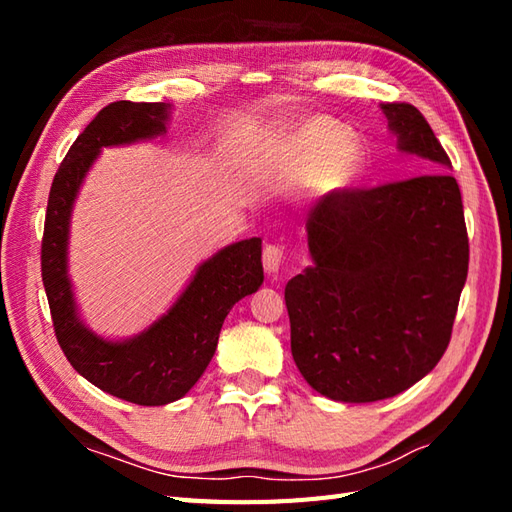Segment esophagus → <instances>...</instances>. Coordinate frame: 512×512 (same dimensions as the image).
<instances>
[{
	"mask_svg": "<svg viewBox=\"0 0 512 512\" xmlns=\"http://www.w3.org/2000/svg\"><path fill=\"white\" fill-rule=\"evenodd\" d=\"M284 262V246L281 244H266L264 246V268L266 273H279V266Z\"/></svg>",
	"mask_w": 512,
	"mask_h": 512,
	"instance_id": "34e87169",
	"label": "esophagus"
}]
</instances>
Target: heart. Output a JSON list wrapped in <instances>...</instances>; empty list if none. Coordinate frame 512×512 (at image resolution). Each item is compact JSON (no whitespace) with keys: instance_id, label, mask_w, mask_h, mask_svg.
<instances>
[{"instance_id":"obj_1","label":"heart","mask_w":512,"mask_h":512,"mask_svg":"<svg viewBox=\"0 0 512 512\" xmlns=\"http://www.w3.org/2000/svg\"><path fill=\"white\" fill-rule=\"evenodd\" d=\"M290 154L301 171H312L314 187L339 191L361 176L363 147L332 118H312L288 134Z\"/></svg>"}]
</instances>
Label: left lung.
Here are the masks:
<instances>
[{"mask_svg":"<svg viewBox=\"0 0 512 512\" xmlns=\"http://www.w3.org/2000/svg\"><path fill=\"white\" fill-rule=\"evenodd\" d=\"M398 149L451 167L409 103H380ZM312 266L286 286L290 350L312 389L374 402L418 383L447 352L469 273L462 193L447 171L339 189L306 220Z\"/></svg>","mask_w":512,"mask_h":512,"instance_id":"obj_1","label":"left lung"}]
</instances>
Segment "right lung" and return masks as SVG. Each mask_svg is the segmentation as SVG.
Returning a JSON list of instances; mask_svg holds the SVG:
<instances>
[{
  "instance_id": "right-lung-1",
  "label": "right lung",
  "mask_w": 512,
  "mask_h": 512,
  "mask_svg": "<svg viewBox=\"0 0 512 512\" xmlns=\"http://www.w3.org/2000/svg\"><path fill=\"white\" fill-rule=\"evenodd\" d=\"M169 105L116 101L94 116L54 173L41 239V279L54 334L70 365L92 385L134 405H167L198 383L215 354L226 314L262 286V239L222 248L149 330L105 341L81 323L68 279V226L76 193L103 147L165 134Z\"/></svg>"
}]
</instances>
